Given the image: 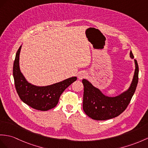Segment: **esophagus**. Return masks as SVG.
Masks as SVG:
<instances>
[{"mask_svg": "<svg viewBox=\"0 0 148 148\" xmlns=\"http://www.w3.org/2000/svg\"><path fill=\"white\" fill-rule=\"evenodd\" d=\"M86 77V73L84 71L80 72V73H79L78 75V78L79 80H82V79L85 78Z\"/></svg>", "mask_w": 148, "mask_h": 148, "instance_id": "esophagus-1", "label": "esophagus"}]
</instances>
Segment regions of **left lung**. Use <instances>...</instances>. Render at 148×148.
<instances>
[{
    "label": "left lung",
    "instance_id": "8db88e82",
    "mask_svg": "<svg viewBox=\"0 0 148 148\" xmlns=\"http://www.w3.org/2000/svg\"><path fill=\"white\" fill-rule=\"evenodd\" d=\"M130 57L134 58L131 51ZM134 64V73L130 86L126 90L116 96L105 95L87 80L83 79L84 86L83 109L88 117L96 121H104L116 117L123 112L130 102L138 85L139 67L136 60Z\"/></svg>",
    "mask_w": 148,
    "mask_h": 148
}]
</instances>
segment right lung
<instances>
[{
    "label": "right lung",
    "mask_w": 148,
    "mask_h": 148,
    "mask_svg": "<svg viewBox=\"0 0 148 148\" xmlns=\"http://www.w3.org/2000/svg\"><path fill=\"white\" fill-rule=\"evenodd\" d=\"M21 45L17 50L13 66V77L17 92L22 101L34 109L47 111L56 107L61 94L77 80V77L46 86H37L29 82L20 69L19 55Z\"/></svg>",
    "instance_id": "add662e5"
}]
</instances>
